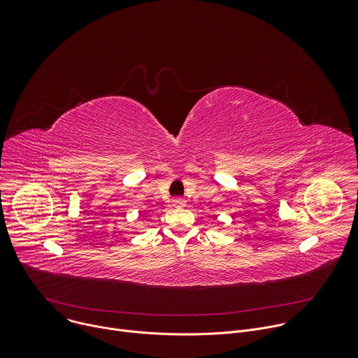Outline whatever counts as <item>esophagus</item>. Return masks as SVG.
<instances>
[{"label":"esophagus","mask_w":358,"mask_h":358,"mask_svg":"<svg viewBox=\"0 0 358 358\" xmlns=\"http://www.w3.org/2000/svg\"><path fill=\"white\" fill-rule=\"evenodd\" d=\"M185 203H187V201H185L184 198H180V196L171 199V206H173V207H184Z\"/></svg>","instance_id":"34e87169"}]
</instances>
